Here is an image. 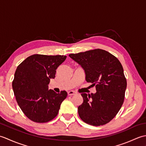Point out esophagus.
<instances>
[{
    "label": "esophagus",
    "instance_id": "1",
    "mask_svg": "<svg viewBox=\"0 0 146 146\" xmlns=\"http://www.w3.org/2000/svg\"><path fill=\"white\" fill-rule=\"evenodd\" d=\"M75 94V92H73V91H69L68 92V95H70V96H71V95H73Z\"/></svg>",
    "mask_w": 146,
    "mask_h": 146
}]
</instances>
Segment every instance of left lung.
Returning <instances> with one entry per match:
<instances>
[{"instance_id": "8db88e82", "label": "left lung", "mask_w": 146, "mask_h": 146, "mask_svg": "<svg viewBox=\"0 0 146 146\" xmlns=\"http://www.w3.org/2000/svg\"><path fill=\"white\" fill-rule=\"evenodd\" d=\"M69 56L85 71V80L95 85V94H82L78 107L81 119L88 124H106L119 112L124 100L127 81L119 60L106 51L96 49Z\"/></svg>"}]
</instances>
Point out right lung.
<instances>
[{"mask_svg": "<svg viewBox=\"0 0 146 146\" xmlns=\"http://www.w3.org/2000/svg\"><path fill=\"white\" fill-rule=\"evenodd\" d=\"M66 56L34 54L17 66L12 82L15 99L23 113L33 122L44 123L57 115L67 97L66 91L56 94L49 90L50 79L55 78L58 66Z\"/></svg>", "mask_w": 146, "mask_h": 146, "instance_id": "add662e5", "label": "right lung"}]
</instances>
